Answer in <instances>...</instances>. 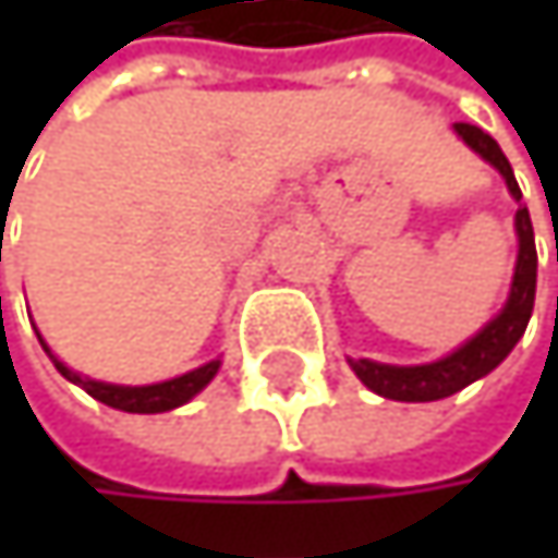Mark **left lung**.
<instances>
[{
	"instance_id": "left-lung-1",
	"label": "left lung",
	"mask_w": 558,
	"mask_h": 558,
	"mask_svg": "<svg viewBox=\"0 0 558 558\" xmlns=\"http://www.w3.org/2000/svg\"><path fill=\"white\" fill-rule=\"evenodd\" d=\"M456 132L488 165L501 170L504 180H507V190L520 203L523 193H520V186L513 180V170H510V161L504 158L501 145L488 132H482L478 125H469V122H456ZM517 239H520V255H517V271H513L507 306L475 339H469L459 352H452V355H446V359H439L433 365L397 368V365H378V362L359 359V362H352V368L362 378V385L372 388L375 393H381V397H388V400L426 403V400H442V397H449L456 390L469 388L472 381L495 372L510 355L517 339L526 332L533 300H536V242H533V222H530V213H526L523 203L517 209Z\"/></svg>"
}]
</instances>
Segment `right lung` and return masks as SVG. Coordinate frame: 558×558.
I'll return each mask as SVG.
<instances>
[{
  "mask_svg": "<svg viewBox=\"0 0 558 558\" xmlns=\"http://www.w3.org/2000/svg\"><path fill=\"white\" fill-rule=\"evenodd\" d=\"M38 339H41V336H38ZM41 345H45V342H41ZM45 352L51 355L48 345H45ZM51 359H54V355H51ZM54 365L66 381L80 385L89 397L102 400L106 407H116V410H125V413H165V410H173V407L186 403L193 393H199V390L213 381V375L219 372V362H209V365H203V368H196V372H186V375H180V378H173V381H165V385L122 388V385H102V381L80 378L76 372H70V368H66L63 362H57V359Z\"/></svg>",
  "mask_w": 558,
  "mask_h": 558,
  "instance_id": "obj_1",
  "label": "right lung"
}]
</instances>
